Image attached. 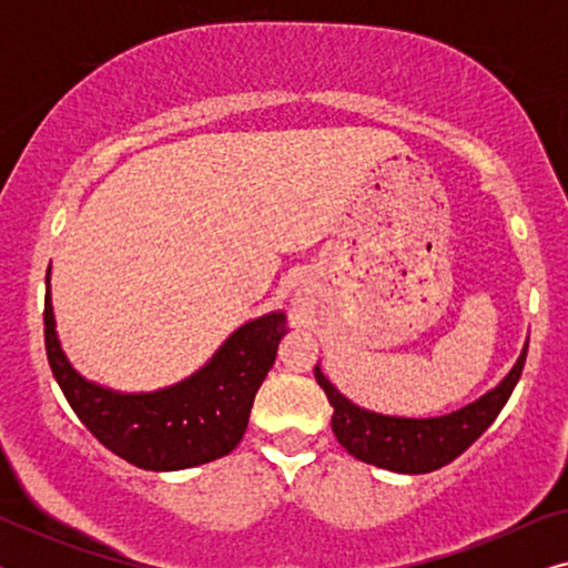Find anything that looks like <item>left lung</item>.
<instances>
[{"label": "left lung", "mask_w": 568, "mask_h": 568, "mask_svg": "<svg viewBox=\"0 0 568 568\" xmlns=\"http://www.w3.org/2000/svg\"><path fill=\"white\" fill-rule=\"evenodd\" d=\"M525 356L527 344L499 385L453 414L429 418L387 416L356 406L323 375L321 364H315V379L328 395L333 406V434L348 455L377 468L418 476V473H432L453 463L494 424L523 375Z\"/></svg>", "instance_id": "left-lung-1"}]
</instances>
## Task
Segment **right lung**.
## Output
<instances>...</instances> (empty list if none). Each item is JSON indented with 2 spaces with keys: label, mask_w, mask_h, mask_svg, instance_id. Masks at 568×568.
Returning <instances> with one entry per match:
<instances>
[{
  "label": "right lung",
  "mask_w": 568,
  "mask_h": 568,
  "mask_svg": "<svg viewBox=\"0 0 568 568\" xmlns=\"http://www.w3.org/2000/svg\"><path fill=\"white\" fill-rule=\"evenodd\" d=\"M45 354L80 422L113 455L142 470H185L230 455L247 429L255 393L284 338L282 310L240 325L204 367L150 393H121L82 377L67 359L45 274Z\"/></svg>",
  "instance_id": "obj_1"
}]
</instances>
